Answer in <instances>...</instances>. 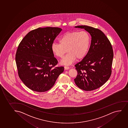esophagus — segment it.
<instances>
[{"mask_svg":"<svg viewBox=\"0 0 128 128\" xmlns=\"http://www.w3.org/2000/svg\"><path fill=\"white\" fill-rule=\"evenodd\" d=\"M69 67L68 66H64V69L65 70L69 69Z\"/></svg>","mask_w":128,"mask_h":128,"instance_id":"esophagus-1","label":"esophagus"}]
</instances>
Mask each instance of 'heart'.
<instances>
[{
  "label": "heart",
  "instance_id": "obj_1",
  "mask_svg": "<svg viewBox=\"0 0 128 128\" xmlns=\"http://www.w3.org/2000/svg\"><path fill=\"white\" fill-rule=\"evenodd\" d=\"M59 43H54L51 46L52 53L59 58H62V64H69L76 58L81 59L85 57L89 48L90 37L85 31H72L65 33L59 39Z\"/></svg>",
  "mask_w": 128,
  "mask_h": 128
}]
</instances>
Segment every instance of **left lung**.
I'll list each match as a JSON object with an SVG mask.
<instances>
[{
	"mask_svg": "<svg viewBox=\"0 0 128 128\" xmlns=\"http://www.w3.org/2000/svg\"><path fill=\"white\" fill-rule=\"evenodd\" d=\"M75 27L88 32L91 42L85 57L75 65L78 74L74 81L81 89L91 91L101 87L110 77L113 50L109 40L100 30L87 26Z\"/></svg>",
	"mask_w": 128,
	"mask_h": 128,
	"instance_id": "8db88e82",
	"label": "left lung"
}]
</instances>
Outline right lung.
Segmentation results:
<instances>
[{
    "instance_id": "1",
    "label": "right lung",
    "mask_w": 128,
    "mask_h": 128,
    "mask_svg": "<svg viewBox=\"0 0 128 128\" xmlns=\"http://www.w3.org/2000/svg\"><path fill=\"white\" fill-rule=\"evenodd\" d=\"M62 30L58 27L38 28L28 33L20 43L15 57L18 74L30 89L48 90L64 72L63 66H55L58 62L51 50Z\"/></svg>"
}]
</instances>
